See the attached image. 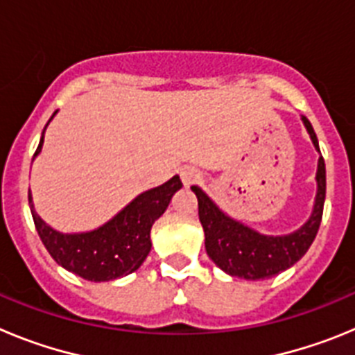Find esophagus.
Masks as SVG:
<instances>
[{
	"label": "esophagus",
	"mask_w": 355,
	"mask_h": 355,
	"mask_svg": "<svg viewBox=\"0 0 355 355\" xmlns=\"http://www.w3.org/2000/svg\"><path fill=\"white\" fill-rule=\"evenodd\" d=\"M180 175H181V181H183L184 187H190V184H193L196 181H199V178H200L199 171L193 167H183L180 171Z\"/></svg>",
	"instance_id": "obj_1"
}]
</instances>
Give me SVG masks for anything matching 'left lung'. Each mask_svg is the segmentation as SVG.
<instances>
[{
  "instance_id": "8db88e82",
  "label": "left lung",
  "mask_w": 355,
  "mask_h": 355,
  "mask_svg": "<svg viewBox=\"0 0 355 355\" xmlns=\"http://www.w3.org/2000/svg\"><path fill=\"white\" fill-rule=\"evenodd\" d=\"M302 122L311 137L313 146L320 150L311 122L306 117H302ZM316 187L315 208L309 220L295 233L284 236H265L241 222L233 220L220 211L199 187H192L199 202V220L205 229L206 252L211 261L225 274L249 281L270 279L295 265L311 247L322 222L325 202V162L322 156L316 171Z\"/></svg>"
}]
</instances>
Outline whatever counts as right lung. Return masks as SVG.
<instances>
[{
    "label": "right lung",
    "mask_w": 355,
    "mask_h": 355,
    "mask_svg": "<svg viewBox=\"0 0 355 355\" xmlns=\"http://www.w3.org/2000/svg\"><path fill=\"white\" fill-rule=\"evenodd\" d=\"M55 114L51 115V119L55 117ZM42 144L44 131L33 158L40 153ZM181 187L183 183L180 175H174L162 187L135 197L112 220L89 233H58L37 215L31 205L30 192H28V202H30L37 233L44 247L51 254V258L64 266L65 270L87 281L101 283V281L119 279L140 268L150 250V227L167 209L172 196Z\"/></svg>",
    "instance_id": "1"
}]
</instances>
